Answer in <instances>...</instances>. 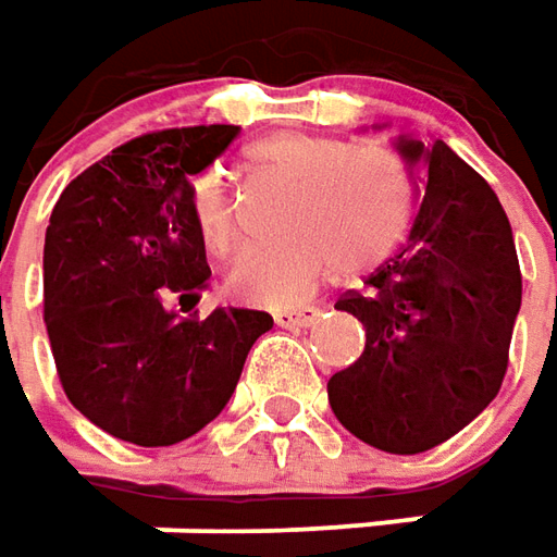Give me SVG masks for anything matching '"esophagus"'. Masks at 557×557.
Segmentation results:
<instances>
[{
	"mask_svg": "<svg viewBox=\"0 0 557 557\" xmlns=\"http://www.w3.org/2000/svg\"><path fill=\"white\" fill-rule=\"evenodd\" d=\"M320 317V308H293V311H277L274 320L277 326H286V330H308Z\"/></svg>",
	"mask_w": 557,
	"mask_h": 557,
	"instance_id": "1",
	"label": "esophagus"
}]
</instances>
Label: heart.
<instances>
[{
  "label": "heart",
  "mask_w": 557,
  "mask_h": 557,
  "mask_svg": "<svg viewBox=\"0 0 557 557\" xmlns=\"http://www.w3.org/2000/svg\"><path fill=\"white\" fill-rule=\"evenodd\" d=\"M252 163L305 187L298 227L289 240L243 246L231 261L234 296L261 308H289L333 271L363 274L388 261L412 221V187L385 153L305 132H280L249 150ZM194 221L212 252L237 243V212L227 184L202 175L194 184Z\"/></svg>",
  "instance_id": "obj_1"
}]
</instances>
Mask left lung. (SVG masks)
<instances>
[{"label": "left lung", "instance_id": "8db88e82", "mask_svg": "<svg viewBox=\"0 0 557 557\" xmlns=\"http://www.w3.org/2000/svg\"><path fill=\"white\" fill-rule=\"evenodd\" d=\"M419 184L400 252L363 293L336 301L367 330L363 355L326 382L330 407L375 450L425 453L462 432L499 394L521 268L511 224L490 184L441 138L397 135Z\"/></svg>", "mask_w": 557, "mask_h": 557}]
</instances>
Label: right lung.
<instances>
[{
	"label": "right lung",
	"mask_w": 557,
	"mask_h": 557,
	"mask_svg": "<svg viewBox=\"0 0 557 557\" xmlns=\"http://www.w3.org/2000/svg\"><path fill=\"white\" fill-rule=\"evenodd\" d=\"M240 125L163 128L88 165L54 202L42 252L46 330L70 404L107 434L172 447L231 400L274 317L249 308L178 314L206 264L194 184Z\"/></svg>",
	"instance_id": "right-lung-1"
}]
</instances>
